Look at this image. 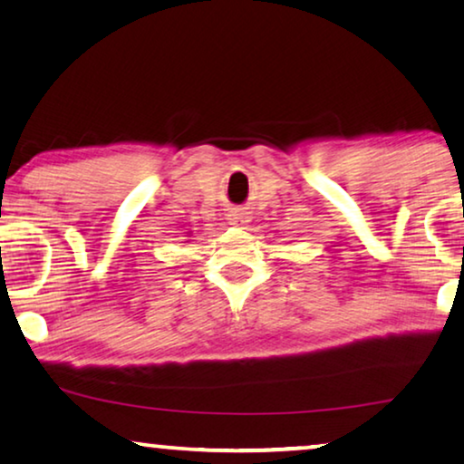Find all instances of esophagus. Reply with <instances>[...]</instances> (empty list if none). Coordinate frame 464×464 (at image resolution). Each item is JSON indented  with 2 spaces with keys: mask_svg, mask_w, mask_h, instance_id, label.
Wrapping results in <instances>:
<instances>
[{
  "mask_svg": "<svg viewBox=\"0 0 464 464\" xmlns=\"http://www.w3.org/2000/svg\"><path fill=\"white\" fill-rule=\"evenodd\" d=\"M246 223H250V220H247V214H246V212L235 210V212L229 214V225H233V227H244Z\"/></svg>",
  "mask_w": 464,
  "mask_h": 464,
  "instance_id": "1",
  "label": "esophagus"
}]
</instances>
